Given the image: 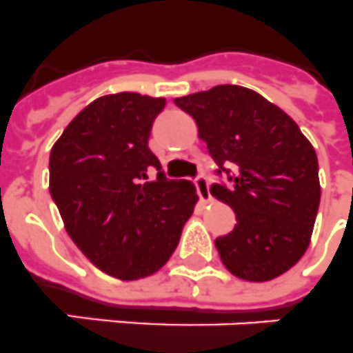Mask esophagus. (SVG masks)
<instances>
[{
	"label": "esophagus",
	"mask_w": 353,
	"mask_h": 353,
	"mask_svg": "<svg viewBox=\"0 0 353 353\" xmlns=\"http://www.w3.org/2000/svg\"><path fill=\"white\" fill-rule=\"evenodd\" d=\"M195 186H197V194H199L203 203H210L212 201V194H210V183L204 176L195 177Z\"/></svg>",
	"instance_id": "34e87169"
}]
</instances>
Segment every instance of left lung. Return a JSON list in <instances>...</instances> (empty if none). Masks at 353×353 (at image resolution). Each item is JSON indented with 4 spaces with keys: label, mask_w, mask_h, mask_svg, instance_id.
I'll return each instance as SVG.
<instances>
[{
    "label": "left lung",
    "mask_w": 353,
    "mask_h": 353,
    "mask_svg": "<svg viewBox=\"0 0 353 353\" xmlns=\"http://www.w3.org/2000/svg\"><path fill=\"white\" fill-rule=\"evenodd\" d=\"M219 174L235 168L232 188L212 195L232 206L236 224L215 239L222 263L245 282H269L298 263L318 215V156L285 111L242 85L222 84L179 97Z\"/></svg>",
    "instance_id": "1"
}]
</instances>
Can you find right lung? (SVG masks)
Masks as SVG:
<instances>
[{
  "label": "right lung",
  "instance_id": "right-lung-1",
  "mask_svg": "<svg viewBox=\"0 0 353 353\" xmlns=\"http://www.w3.org/2000/svg\"><path fill=\"white\" fill-rule=\"evenodd\" d=\"M165 99L105 94L85 105L50 152V194L71 241L118 280H140L165 265L199 201L194 183L149 181L161 163L149 149Z\"/></svg>",
  "mask_w": 353,
  "mask_h": 353
}]
</instances>
